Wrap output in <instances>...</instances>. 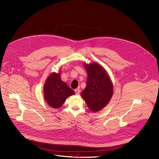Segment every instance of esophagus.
Instances as JSON below:
<instances>
[{
	"instance_id": "34e87169",
	"label": "esophagus",
	"mask_w": 159,
	"mask_h": 159,
	"mask_svg": "<svg viewBox=\"0 0 159 159\" xmlns=\"http://www.w3.org/2000/svg\"><path fill=\"white\" fill-rule=\"evenodd\" d=\"M74 91H75L76 95H79L80 93V90L79 89H75Z\"/></svg>"
}]
</instances>
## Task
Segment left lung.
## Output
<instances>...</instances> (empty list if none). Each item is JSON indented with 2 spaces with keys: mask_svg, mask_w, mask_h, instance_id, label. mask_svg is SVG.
<instances>
[{
  "mask_svg": "<svg viewBox=\"0 0 159 159\" xmlns=\"http://www.w3.org/2000/svg\"><path fill=\"white\" fill-rule=\"evenodd\" d=\"M88 77L86 87L81 92L89 108L93 113L103 110L113 95V84L105 68L97 62L84 64Z\"/></svg>",
  "mask_w": 159,
  "mask_h": 159,
  "instance_id": "1",
  "label": "left lung"
}]
</instances>
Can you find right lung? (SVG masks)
<instances>
[{
    "label": "right lung",
    "instance_id": "right-lung-1",
    "mask_svg": "<svg viewBox=\"0 0 159 159\" xmlns=\"http://www.w3.org/2000/svg\"><path fill=\"white\" fill-rule=\"evenodd\" d=\"M60 72L51 73L43 87L44 100L49 107L54 109L62 107L69 97L75 94V92L61 80Z\"/></svg>",
    "mask_w": 159,
    "mask_h": 159
}]
</instances>
